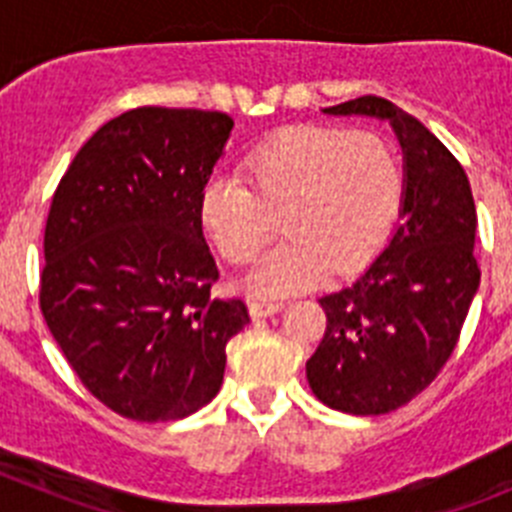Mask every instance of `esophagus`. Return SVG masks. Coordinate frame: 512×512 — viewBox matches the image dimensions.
<instances>
[{
    "label": "esophagus",
    "mask_w": 512,
    "mask_h": 512,
    "mask_svg": "<svg viewBox=\"0 0 512 512\" xmlns=\"http://www.w3.org/2000/svg\"><path fill=\"white\" fill-rule=\"evenodd\" d=\"M282 307H284L282 302H259V300L248 302V310H251L253 318H269V315L279 312Z\"/></svg>",
    "instance_id": "34e87169"
}]
</instances>
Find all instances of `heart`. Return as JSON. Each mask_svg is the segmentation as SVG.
<instances>
[{"instance_id": "heart-1", "label": "heart", "mask_w": 512, "mask_h": 512, "mask_svg": "<svg viewBox=\"0 0 512 512\" xmlns=\"http://www.w3.org/2000/svg\"><path fill=\"white\" fill-rule=\"evenodd\" d=\"M243 179L215 174L200 192V225L230 264L284 238L248 274V289L284 297L325 271L351 274L382 251L402 205L395 148L369 130L292 125L253 146Z\"/></svg>"}]
</instances>
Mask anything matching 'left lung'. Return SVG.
Returning <instances> with one entry per match:
<instances>
[{"mask_svg":"<svg viewBox=\"0 0 512 512\" xmlns=\"http://www.w3.org/2000/svg\"><path fill=\"white\" fill-rule=\"evenodd\" d=\"M323 112L387 120L405 161L402 223L354 284L320 297L328 325L307 359L310 390L328 408L384 415L420 395L456 348L479 289L477 210L454 153L390 99Z\"/></svg>","mask_w":512,"mask_h":512,"instance_id":"obj_1","label":"left lung"}]
</instances>
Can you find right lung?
Listing matches in <instances>:
<instances>
[{
    "label": "right lung",
    "instance_id": "1",
    "mask_svg": "<svg viewBox=\"0 0 512 512\" xmlns=\"http://www.w3.org/2000/svg\"><path fill=\"white\" fill-rule=\"evenodd\" d=\"M225 112L138 107L81 146L45 223L40 310L81 384L117 415L179 420L220 392L225 343L251 318L210 295L200 192Z\"/></svg>",
    "mask_w": 512,
    "mask_h": 512
}]
</instances>
